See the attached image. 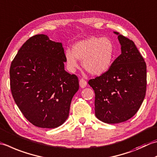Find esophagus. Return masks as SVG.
<instances>
[{"instance_id":"esophagus-1","label":"esophagus","mask_w":157,"mask_h":157,"mask_svg":"<svg viewBox=\"0 0 157 157\" xmlns=\"http://www.w3.org/2000/svg\"><path fill=\"white\" fill-rule=\"evenodd\" d=\"M79 86L82 88H85L87 86V82L84 79H79Z\"/></svg>"}]
</instances>
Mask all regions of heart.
<instances>
[{"label": "heart", "instance_id": "b5f03b06", "mask_svg": "<svg viewBox=\"0 0 157 157\" xmlns=\"http://www.w3.org/2000/svg\"><path fill=\"white\" fill-rule=\"evenodd\" d=\"M114 45L108 37L90 36L77 42L72 50L64 52L67 68L73 73L79 67V60H82V66L88 73L100 75L106 73L114 58Z\"/></svg>", "mask_w": 157, "mask_h": 157}]
</instances>
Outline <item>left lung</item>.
I'll return each instance as SVG.
<instances>
[{
    "label": "left lung",
    "instance_id": "obj_1",
    "mask_svg": "<svg viewBox=\"0 0 157 157\" xmlns=\"http://www.w3.org/2000/svg\"><path fill=\"white\" fill-rule=\"evenodd\" d=\"M121 54L105 73L88 84L95 93V116L108 124L128 121L139 110L146 95V64L134 42L114 32Z\"/></svg>",
    "mask_w": 157,
    "mask_h": 157
}]
</instances>
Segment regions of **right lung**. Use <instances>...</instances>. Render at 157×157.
<instances>
[{
  "label": "right lung",
  "mask_w": 157,
  "mask_h": 157,
  "mask_svg": "<svg viewBox=\"0 0 157 157\" xmlns=\"http://www.w3.org/2000/svg\"><path fill=\"white\" fill-rule=\"evenodd\" d=\"M64 63L62 44L41 34L28 39L11 64L12 96L24 117L36 127L54 128L68 118L79 80L64 70Z\"/></svg>",
  "instance_id": "add662e5"
}]
</instances>
